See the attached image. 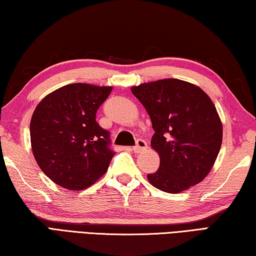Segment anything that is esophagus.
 <instances>
[{
	"mask_svg": "<svg viewBox=\"0 0 256 256\" xmlns=\"http://www.w3.org/2000/svg\"><path fill=\"white\" fill-rule=\"evenodd\" d=\"M146 148H148V144H146V142L144 140H138L136 146H133V151L136 154H138L141 152L142 150H146Z\"/></svg>",
	"mask_w": 256,
	"mask_h": 256,
	"instance_id": "34e87169",
	"label": "esophagus"
}]
</instances>
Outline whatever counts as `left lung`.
I'll use <instances>...</instances> for the list:
<instances>
[{
	"label": "left lung",
	"instance_id": "1",
	"mask_svg": "<svg viewBox=\"0 0 256 256\" xmlns=\"http://www.w3.org/2000/svg\"><path fill=\"white\" fill-rule=\"evenodd\" d=\"M150 116L159 170L148 174L156 188L177 194L206 178L222 142V123L211 98L196 84L162 79L131 88Z\"/></svg>",
	"mask_w": 256,
	"mask_h": 256
}]
</instances>
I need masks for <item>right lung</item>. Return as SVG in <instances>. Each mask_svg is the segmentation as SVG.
<instances>
[{
	"mask_svg": "<svg viewBox=\"0 0 256 256\" xmlns=\"http://www.w3.org/2000/svg\"><path fill=\"white\" fill-rule=\"evenodd\" d=\"M112 86L71 84L42 99L30 120L34 157L44 174L70 190H84L100 178L114 151L110 133L96 112Z\"/></svg>",
	"mask_w": 256,
	"mask_h": 256,
	"instance_id": "right-lung-1",
	"label": "right lung"
}]
</instances>
